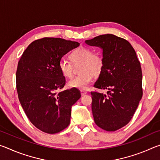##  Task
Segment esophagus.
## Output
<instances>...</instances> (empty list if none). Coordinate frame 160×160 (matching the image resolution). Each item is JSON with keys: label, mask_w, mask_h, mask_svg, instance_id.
<instances>
[{"label": "esophagus", "mask_w": 160, "mask_h": 160, "mask_svg": "<svg viewBox=\"0 0 160 160\" xmlns=\"http://www.w3.org/2000/svg\"><path fill=\"white\" fill-rule=\"evenodd\" d=\"M80 93H81V95L84 96V95H85V94H86L87 93H88V92H87L85 91V90H81V91H80Z\"/></svg>", "instance_id": "34e87169"}]
</instances>
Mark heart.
Segmentation results:
<instances>
[{"mask_svg":"<svg viewBox=\"0 0 160 160\" xmlns=\"http://www.w3.org/2000/svg\"><path fill=\"white\" fill-rule=\"evenodd\" d=\"M70 57L73 63L82 62L81 75L69 81V87L71 88L85 90L88 89L93 82L94 75L99 73L104 66V61L101 56L94 53V51L88 47H81L75 48L70 53ZM58 68L63 76L71 78L73 74V66L66 59L61 58L58 63Z\"/></svg>","mask_w":160,"mask_h":160,"instance_id":"1","label":"heart"}]
</instances>
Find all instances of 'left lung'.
Here are the masks:
<instances>
[{
	"label": "left lung",
	"instance_id": "8db88e82",
	"mask_svg": "<svg viewBox=\"0 0 160 160\" xmlns=\"http://www.w3.org/2000/svg\"><path fill=\"white\" fill-rule=\"evenodd\" d=\"M85 43L102 50L104 66L94 85L107 94L92 92L94 122L115 131L131 121L142 96V70L131 44L113 34L99 35Z\"/></svg>",
	"mask_w": 160,
	"mask_h": 160
}]
</instances>
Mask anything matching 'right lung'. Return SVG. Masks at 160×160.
<instances>
[{
  "label": "right lung",
  "mask_w": 160,
  "mask_h": 160,
  "mask_svg": "<svg viewBox=\"0 0 160 160\" xmlns=\"http://www.w3.org/2000/svg\"><path fill=\"white\" fill-rule=\"evenodd\" d=\"M79 46L77 42L45 37L32 42L18 62L16 85L22 107L31 123L47 133H56L69 125L72 106L81 97L75 88L56 92L66 84L59 61Z\"/></svg>",
  "instance_id": "right-lung-1"
}]
</instances>
